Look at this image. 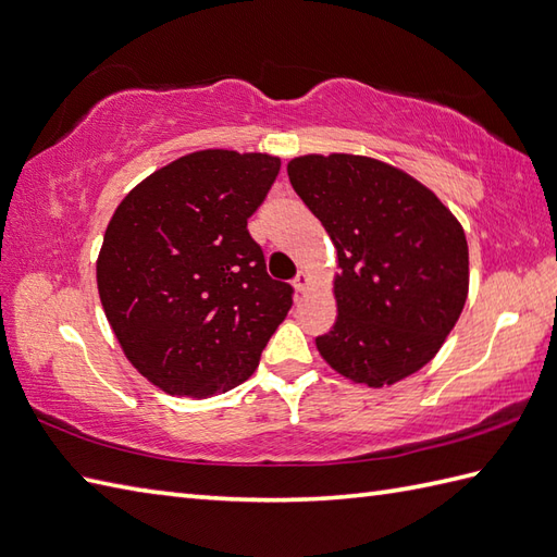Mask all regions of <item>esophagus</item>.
Returning <instances> with one entry per match:
<instances>
[{"label":"esophagus","instance_id":"1","mask_svg":"<svg viewBox=\"0 0 557 557\" xmlns=\"http://www.w3.org/2000/svg\"><path fill=\"white\" fill-rule=\"evenodd\" d=\"M294 289L296 292H306L308 289V275L304 273V270H299V273H296V277H294Z\"/></svg>","mask_w":557,"mask_h":557}]
</instances>
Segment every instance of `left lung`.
Masks as SVG:
<instances>
[{
	"mask_svg": "<svg viewBox=\"0 0 557 557\" xmlns=\"http://www.w3.org/2000/svg\"><path fill=\"white\" fill-rule=\"evenodd\" d=\"M289 183L337 251V320L315 339L332 370L389 386L438 354L462 313L470 256L462 225L416 177L356 153H306Z\"/></svg>",
	"mask_w": 557,
	"mask_h": 557,
	"instance_id": "left-lung-1",
	"label": "left lung"
}]
</instances>
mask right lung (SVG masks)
<instances>
[{"label": "right lung", "mask_w": 557, "mask_h": 557, "mask_svg": "<svg viewBox=\"0 0 557 557\" xmlns=\"http://www.w3.org/2000/svg\"><path fill=\"white\" fill-rule=\"evenodd\" d=\"M280 173L270 153L203 149L141 180L119 203L97 258L109 325L139 374L209 398L249 380L292 308L247 220Z\"/></svg>", "instance_id": "obj_1"}]
</instances>
